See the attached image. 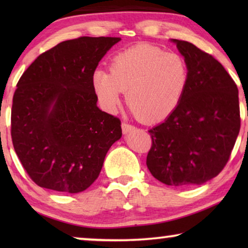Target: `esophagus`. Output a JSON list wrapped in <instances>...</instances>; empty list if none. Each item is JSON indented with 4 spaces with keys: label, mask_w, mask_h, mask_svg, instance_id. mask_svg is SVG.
I'll use <instances>...</instances> for the list:
<instances>
[{
    "label": "esophagus",
    "mask_w": 248,
    "mask_h": 248,
    "mask_svg": "<svg viewBox=\"0 0 248 248\" xmlns=\"http://www.w3.org/2000/svg\"><path fill=\"white\" fill-rule=\"evenodd\" d=\"M134 128L135 127L133 126V125L127 124V123H122V131H123L124 134H126V133H128V132L133 131Z\"/></svg>",
    "instance_id": "obj_1"
}]
</instances>
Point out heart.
Returning <instances> with one entry per match:
<instances>
[{
    "mask_svg": "<svg viewBox=\"0 0 248 248\" xmlns=\"http://www.w3.org/2000/svg\"><path fill=\"white\" fill-rule=\"evenodd\" d=\"M188 81L189 67L181 54L140 44L111 57L109 73L97 71L93 83L104 109L116 110L126 91L134 115L144 123H158L177 109Z\"/></svg>",
    "mask_w": 248,
    "mask_h": 248,
    "instance_id": "obj_1",
    "label": "heart"
}]
</instances>
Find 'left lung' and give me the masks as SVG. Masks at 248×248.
I'll return each mask as SVG.
<instances>
[{
	"label": "left lung",
	"instance_id": "8db88e82",
	"mask_svg": "<svg viewBox=\"0 0 248 248\" xmlns=\"http://www.w3.org/2000/svg\"><path fill=\"white\" fill-rule=\"evenodd\" d=\"M172 42L188 64V86L177 109L149 130L147 166L159 182L187 187L218 176L228 162L240 128L238 88L212 55Z\"/></svg>",
	"mask_w": 248,
	"mask_h": 248
}]
</instances>
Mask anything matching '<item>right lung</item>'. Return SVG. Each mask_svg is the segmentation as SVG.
<instances>
[{
	"mask_svg": "<svg viewBox=\"0 0 248 248\" xmlns=\"http://www.w3.org/2000/svg\"><path fill=\"white\" fill-rule=\"evenodd\" d=\"M120 37H79L40 54L16 83L11 138L27 174L61 193L87 189L122 137L120 118L97 107L93 73Z\"/></svg>",
	"mask_w": 248,
	"mask_h": 248,
	"instance_id": "right-lung-1",
	"label": "right lung"
}]
</instances>
